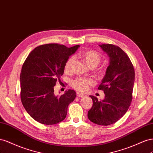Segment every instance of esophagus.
Instances as JSON below:
<instances>
[{
	"label": "esophagus",
	"instance_id": "obj_1",
	"mask_svg": "<svg viewBox=\"0 0 153 153\" xmlns=\"http://www.w3.org/2000/svg\"><path fill=\"white\" fill-rule=\"evenodd\" d=\"M77 97H83L85 95L83 94H79V93H77Z\"/></svg>",
	"mask_w": 153,
	"mask_h": 153
}]
</instances>
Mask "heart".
<instances>
[{"instance_id":"obj_1","label":"heart","mask_w":153,"mask_h":153,"mask_svg":"<svg viewBox=\"0 0 153 153\" xmlns=\"http://www.w3.org/2000/svg\"><path fill=\"white\" fill-rule=\"evenodd\" d=\"M80 57L84 61L90 68H95L97 67L101 62V57L97 52L94 51H88L81 54ZM74 58H70L65 64L64 71L65 73H68L71 71ZM94 84V81L91 79H86L83 77H78L72 81V86L74 88L79 90L81 92H85L89 89V87Z\"/></svg>"}]
</instances>
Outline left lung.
Wrapping results in <instances>:
<instances>
[{"instance_id":"8db88e82","label":"left lung","mask_w":153,"mask_h":153,"mask_svg":"<svg viewBox=\"0 0 153 153\" xmlns=\"http://www.w3.org/2000/svg\"><path fill=\"white\" fill-rule=\"evenodd\" d=\"M110 58L109 66L99 90L104 91V99L98 101L90 95L93 106L88 112V119L98 125L116 123L128 111L132 101L134 70L130 59L119 47L99 45Z\"/></svg>"}]
</instances>
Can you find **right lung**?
I'll list each match as a JSON object with an SVG mask.
<instances>
[{
  "instance_id": "1",
  "label": "right lung",
  "mask_w": 153,
  "mask_h": 153,
  "mask_svg": "<svg viewBox=\"0 0 153 153\" xmlns=\"http://www.w3.org/2000/svg\"><path fill=\"white\" fill-rule=\"evenodd\" d=\"M79 45L68 48L58 43L42 45L30 52L20 72V98L33 119L46 125L58 124L67 114L68 104L76 97L73 90L55 95L54 86L64 72L70 56Z\"/></svg>"
}]
</instances>
